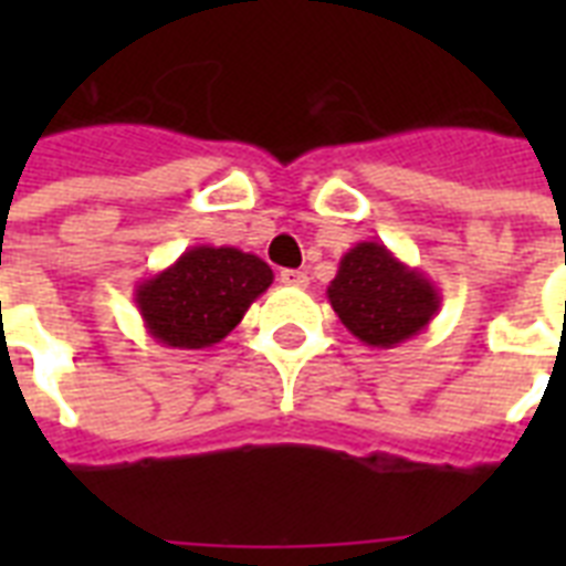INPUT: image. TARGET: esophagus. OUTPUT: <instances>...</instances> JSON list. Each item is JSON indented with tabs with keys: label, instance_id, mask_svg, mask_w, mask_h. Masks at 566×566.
<instances>
[{
	"label": "esophagus",
	"instance_id": "34e87169",
	"mask_svg": "<svg viewBox=\"0 0 566 566\" xmlns=\"http://www.w3.org/2000/svg\"><path fill=\"white\" fill-rule=\"evenodd\" d=\"M279 282L287 284V287H305V284H308V275L302 273V270H282V273H279Z\"/></svg>",
	"mask_w": 566,
	"mask_h": 566
}]
</instances>
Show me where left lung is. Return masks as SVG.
<instances>
[{"instance_id": "8db88e82", "label": "left lung", "mask_w": 566, "mask_h": 566, "mask_svg": "<svg viewBox=\"0 0 566 566\" xmlns=\"http://www.w3.org/2000/svg\"><path fill=\"white\" fill-rule=\"evenodd\" d=\"M326 293L340 323L376 349H394L420 335L440 308V291L429 275L378 240H361L340 258Z\"/></svg>"}]
</instances>
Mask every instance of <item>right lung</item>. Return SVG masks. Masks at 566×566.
Listing matches in <instances>:
<instances>
[{"label": "right lung", "mask_w": 566, "mask_h": 566, "mask_svg": "<svg viewBox=\"0 0 566 566\" xmlns=\"http://www.w3.org/2000/svg\"><path fill=\"white\" fill-rule=\"evenodd\" d=\"M273 284V270L234 247H190L179 261L137 284L135 305L153 340L205 349L238 326Z\"/></svg>", "instance_id": "right-lung-1"}]
</instances>
